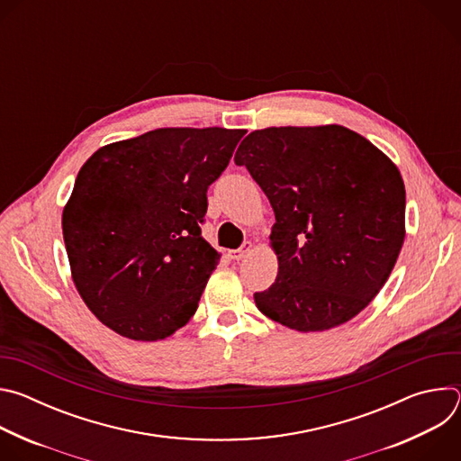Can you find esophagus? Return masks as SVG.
I'll use <instances>...</instances> for the list:
<instances>
[{
    "mask_svg": "<svg viewBox=\"0 0 461 461\" xmlns=\"http://www.w3.org/2000/svg\"><path fill=\"white\" fill-rule=\"evenodd\" d=\"M249 249H251V242H244L239 249H230L228 257L233 258V260H240V258H244L249 253Z\"/></svg>",
    "mask_w": 461,
    "mask_h": 461,
    "instance_id": "1",
    "label": "esophagus"
}]
</instances>
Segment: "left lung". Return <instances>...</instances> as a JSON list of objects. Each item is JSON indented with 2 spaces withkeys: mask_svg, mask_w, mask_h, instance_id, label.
<instances>
[{
  "mask_svg": "<svg viewBox=\"0 0 461 461\" xmlns=\"http://www.w3.org/2000/svg\"><path fill=\"white\" fill-rule=\"evenodd\" d=\"M276 213V283L257 308L299 332L356 317L386 283L405 240L398 167L343 125L268 127L235 155Z\"/></svg>",
  "mask_w": 461,
  "mask_h": 461,
  "instance_id": "1",
  "label": "left lung"
}]
</instances>
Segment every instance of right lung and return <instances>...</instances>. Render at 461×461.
Instances as JSON below:
<instances>
[{
    "mask_svg": "<svg viewBox=\"0 0 461 461\" xmlns=\"http://www.w3.org/2000/svg\"><path fill=\"white\" fill-rule=\"evenodd\" d=\"M244 135L162 127L82 166L61 217L65 249L84 303L116 334L158 341L199 308L219 260L201 231L206 193Z\"/></svg>",
    "mask_w": 461,
    "mask_h": 461,
    "instance_id": "obj_1",
    "label": "right lung"
}]
</instances>
